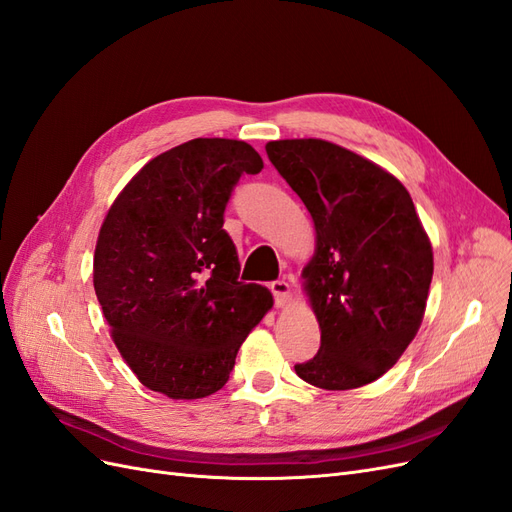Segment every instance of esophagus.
Returning a JSON list of instances; mask_svg holds the SVG:
<instances>
[{"mask_svg":"<svg viewBox=\"0 0 512 512\" xmlns=\"http://www.w3.org/2000/svg\"><path fill=\"white\" fill-rule=\"evenodd\" d=\"M269 290L273 292V297H275V303L280 305V307H284L288 301H290V284L286 282V280H275V282H271L269 284Z\"/></svg>","mask_w":512,"mask_h":512,"instance_id":"34e87169","label":"esophagus"}]
</instances>
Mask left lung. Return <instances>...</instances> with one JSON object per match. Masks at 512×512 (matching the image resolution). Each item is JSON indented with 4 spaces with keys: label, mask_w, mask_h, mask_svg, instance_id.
I'll return each mask as SVG.
<instances>
[{
    "label": "left lung",
    "mask_w": 512,
    "mask_h": 512,
    "mask_svg": "<svg viewBox=\"0 0 512 512\" xmlns=\"http://www.w3.org/2000/svg\"><path fill=\"white\" fill-rule=\"evenodd\" d=\"M267 156L316 226L303 277L320 350L294 371L327 391L374 382L404 354L427 305L433 254L412 198L374 162L320 138L267 143Z\"/></svg>",
    "instance_id": "8db88e82"
}]
</instances>
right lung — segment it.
<instances>
[{"label": "right lung", "mask_w": 512, "mask_h": 512, "mask_svg": "<svg viewBox=\"0 0 512 512\" xmlns=\"http://www.w3.org/2000/svg\"><path fill=\"white\" fill-rule=\"evenodd\" d=\"M262 166L243 141L194 138L145 164L108 209L94 288L115 346L147 389L170 399L220 391L273 305L265 286L239 282L224 230L235 185Z\"/></svg>", "instance_id": "obj_1"}]
</instances>
